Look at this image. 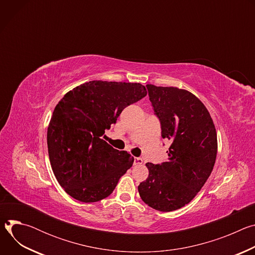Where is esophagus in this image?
<instances>
[{"instance_id":"obj_1","label":"esophagus","mask_w":255,"mask_h":255,"mask_svg":"<svg viewBox=\"0 0 255 255\" xmlns=\"http://www.w3.org/2000/svg\"><path fill=\"white\" fill-rule=\"evenodd\" d=\"M142 163H143L142 158H140V157H134V164H135V165L142 164Z\"/></svg>"}]
</instances>
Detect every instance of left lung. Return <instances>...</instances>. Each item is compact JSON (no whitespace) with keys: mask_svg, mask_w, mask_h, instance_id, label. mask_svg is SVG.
<instances>
[{"mask_svg":"<svg viewBox=\"0 0 255 255\" xmlns=\"http://www.w3.org/2000/svg\"><path fill=\"white\" fill-rule=\"evenodd\" d=\"M160 121L161 136L171 141L168 159L146 163L149 174L138 186L149 207L170 212L189 204L210 176L217 156V133L205 105L192 93L174 87L146 85Z\"/></svg>","mask_w":255,"mask_h":255,"instance_id":"obj_1","label":"left lung"}]
</instances>
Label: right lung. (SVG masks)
<instances>
[{
  "mask_svg": "<svg viewBox=\"0 0 255 255\" xmlns=\"http://www.w3.org/2000/svg\"><path fill=\"white\" fill-rule=\"evenodd\" d=\"M146 94L137 83L92 81L58 102L47 129L48 155L57 181L70 197L93 203L113 193L134 158L108 144L105 130Z\"/></svg>",
  "mask_w": 255,
  "mask_h": 255,
  "instance_id": "1",
  "label": "right lung"
}]
</instances>
